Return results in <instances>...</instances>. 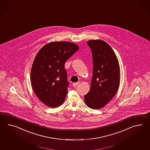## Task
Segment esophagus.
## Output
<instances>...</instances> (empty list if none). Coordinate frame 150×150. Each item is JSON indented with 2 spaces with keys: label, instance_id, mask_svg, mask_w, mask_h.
<instances>
[{
  "label": "esophagus",
  "instance_id": "1",
  "mask_svg": "<svg viewBox=\"0 0 150 150\" xmlns=\"http://www.w3.org/2000/svg\"><path fill=\"white\" fill-rule=\"evenodd\" d=\"M79 84V82H76V83H74L73 84V86L74 87H76Z\"/></svg>",
  "mask_w": 150,
  "mask_h": 150
}]
</instances>
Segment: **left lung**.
<instances>
[{
	"label": "left lung",
	"instance_id": "1",
	"mask_svg": "<svg viewBox=\"0 0 150 150\" xmlns=\"http://www.w3.org/2000/svg\"><path fill=\"white\" fill-rule=\"evenodd\" d=\"M91 49L93 70L90 91L84 95L88 107L102 108L113 99L120 84V67L110 45L102 40L87 42Z\"/></svg>",
	"mask_w": 150,
	"mask_h": 150
}]
</instances>
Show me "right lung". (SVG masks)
Returning <instances> with one entry per match:
<instances>
[{"instance_id":"right-lung-1","label":"right lung","mask_w":150,"mask_h":150,"mask_svg":"<svg viewBox=\"0 0 150 150\" xmlns=\"http://www.w3.org/2000/svg\"><path fill=\"white\" fill-rule=\"evenodd\" d=\"M69 42H52L37 53L31 70L33 91L45 105L54 108L62 105L68 93L64 63L79 49Z\"/></svg>"}]
</instances>
